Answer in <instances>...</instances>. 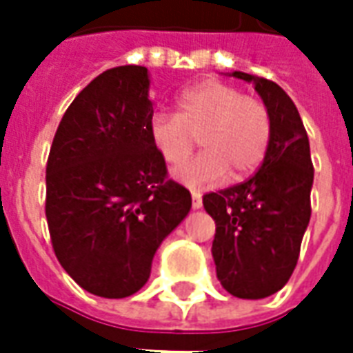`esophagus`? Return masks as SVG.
<instances>
[{"instance_id": "obj_1", "label": "esophagus", "mask_w": 353, "mask_h": 353, "mask_svg": "<svg viewBox=\"0 0 353 353\" xmlns=\"http://www.w3.org/2000/svg\"><path fill=\"white\" fill-rule=\"evenodd\" d=\"M191 196H192V208L202 206V194H200L199 191H192Z\"/></svg>"}]
</instances>
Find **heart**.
<instances>
[{
    "instance_id": "heart-1",
    "label": "heart",
    "mask_w": 353,
    "mask_h": 353,
    "mask_svg": "<svg viewBox=\"0 0 353 353\" xmlns=\"http://www.w3.org/2000/svg\"><path fill=\"white\" fill-rule=\"evenodd\" d=\"M154 147L170 166H179L201 138L205 151L176 170L189 187H212L229 176L240 181L265 159L272 134V119L257 96L221 81L208 79L187 88L176 113H154L151 119Z\"/></svg>"
}]
</instances>
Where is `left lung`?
I'll list each match as a JSON object with an SVG mask.
<instances>
[{"label": "left lung", "instance_id": "1", "mask_svg": "<svg viewBox=\"0 0 353 353\" xmlns=\"http://www.w3.org/2000/svg\"><path fill=\"white\" fill-rule=\"evenodd\" d=\"M272 119L261 168L250 179L202 196L215 221L212 244L221 285L238 299H265L280 291L295 270L312 215L314 166L310 143L295 103L274 81L252 73Z\"/></svg>", "mask_w": 353, "mask_h": 353}]
</instances>
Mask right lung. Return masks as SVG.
I'll use <instances>...</instances> for the list:
<instances>
[{"label": "right lung", "mask_w": 353, "mask_h": 353, "mask_svg": "<svg viewBox=\"0 0 353 353\" xmlns=\"http://www.w3.org/2000/svg\"><path fill=\"white\" fill-rule=\"evenodd\" d=\"M143 65L108 70L65 109L47 161L52 250L81 288L124 299L145 285L154 252L191 210L151 138Z\"/></svg>", "instance_id": "1"}]
</instances>
